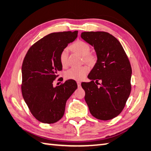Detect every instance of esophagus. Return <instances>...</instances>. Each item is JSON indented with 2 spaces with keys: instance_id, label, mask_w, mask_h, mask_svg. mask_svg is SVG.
I'll return each instance as SVG.
<instances>
[{
  "instance_id": "esophagus-1",
  "label": "esophagus",
  "mask_w": 151,
  "mask_h": 151,
  "mask_svg": "<svg viewBox=\"0 0 151 151\" xmlns=\"http://www.w3.org/2000/svg\"><path fill=\"white\" fill-rule=\"evenodd\" d=\"M76 83H77L78 87H81V82H79V81H78V82H76Z\"/></svg>"
}]
</instances>
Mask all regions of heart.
<instances>
[{
    "label": "heart",
    "mask_w": 151,
    "mask_h": 151,
    "mask_svg": "<svg viewBox=\"0 0 151 151\" xmlns=\"http://www.w3.org/2000/svg\"><path fill=\"white\" fill-rule=\"evenodd\" d=\"M71 49L83 56V60L85 62L93 63L95 61V56L91 53L90 47L89 44L84 41L78 40L71 45ZM60 62L63 67L68 65V50L64 49L60 54ZM88 73V68L86 66L74 67L67 70L65 73V78L75 81H82L84 79Z\"/></svg>",
    "instance_id": "b5f03b06"
}]
</instances>
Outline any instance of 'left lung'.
<instances>
[{
	"label": "left lung",
	"instance_id": "left-lung-1",
	"mask_svg": "<svg viewBox=\"0 0 151 151\" xmlns=\"http://www.w3.org/2000/svg\"><path fill=\"white\" fill-rule=\"evenodd\" d=\"M81 37L94 47L97 61L82 82L85 101L93 116L111 119L121 114L131 91L132 68L126 52L116 38L106 32H84ZM101 80L100 87L96 84Z\"/></svg>",
	"mask_w": 151,
	"mask_h": 151
}]
</instances>
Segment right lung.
<instances>
[{"instance_id":"obj_1","label":"right lung","mask_w":151,"mask_h":151,"mask_svg":"<svg viewBox=\"0 0 151 151\" xmlns=\"http://www.w3.org/2000/svg\"><path fill=\"white\" fill-rule=\"evenodd\" d=\"M78 31L54 32L41 38L28 49L22 65L21 91L28 108L37 120L52 124L63 116L65 104L77 88L73 80L53 86L62 69L60 54L77 37Z\"/></svg>"}]
</instances>
